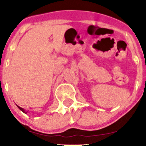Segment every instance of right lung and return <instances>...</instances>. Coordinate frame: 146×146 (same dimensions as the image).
Returning a JSON list of instances; mask_svg holds the SVG:
<instances>
[{
  "label": "right lung",
  "instance_id": "right-lung-1",
  "mask_svg": "<svg viewBox=\"0 0 146 146\" xmlns=\"http://www.w3.org/2000/svg\"><path fill=\"white\" fill-rule=\"evenodd\" d=\"M17 107L19 108L20 110H21L22 111H23V112L25 113H27L28 111H25V110H24L23 108H21V107H20V106H17Z\"/></svg>",
  "mask_w": 146,
  "mask_h": 146
}]
</instances>
